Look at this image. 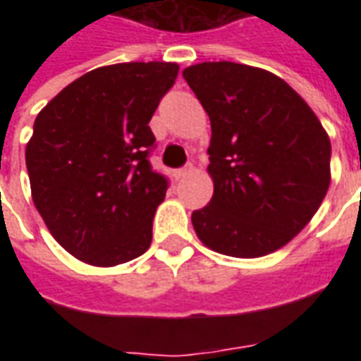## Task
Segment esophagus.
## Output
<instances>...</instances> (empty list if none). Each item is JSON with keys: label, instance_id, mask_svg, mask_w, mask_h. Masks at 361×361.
I'll return each instance as SVG.
<instances>
[{"label": "esophagus", "instance_id": "34e87169", "mask_svg": "<svg viewBox=\"0 0 361 361\" xmlns=\"http://www.w3.org/2000/svg\"><path fill=\"white\" fill-rule=\"evenodd\" d=\"M191 166H185V168H180V170H176V180H183L185 176H189L191 173Z\"/></svg>", "mask_w": 361, "mask_h": 361}]
</instances>
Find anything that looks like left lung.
Instances as JSON below:
<instances>
[{
	"instance_id": "8db88e82",
	"label": "left lung",
	"mask_w": 361,
	"mask_h": 361,
	"mask_svg": "<svg viewBox=\"0 0 361 361\" xmlns=\"http://www.w3.org/2000/svg\"><path fill=\"white\" fill-rule=\"evenodd\" d=\"M183 79L211 119V203L191 214L216 253L253 259L284 247L331 185V141L307 102L271 71L204 61Z\"/></svg>"
}]
</instances>
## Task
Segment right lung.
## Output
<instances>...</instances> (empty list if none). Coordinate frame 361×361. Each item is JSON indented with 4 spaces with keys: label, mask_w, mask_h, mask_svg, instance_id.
<instances>
[{
    "label": "right lung",
    "mask_w": 361,
    "mask_h": 361,
    "mask_svg": "<svg viewBox=\"0 0 361 361\" xmlns=\"http://www.w3.org/2000/svg\"><path fill=\"white\" fill-rule=\"evenodd\" d=\"M178 71L166 61L98 67L36 116L25 152L32 201L82 263L116 267L150 247L168 180L150 168L149 121Z\"/></svg>",
    "instance_id": "obj_1"
}]
</instances>
